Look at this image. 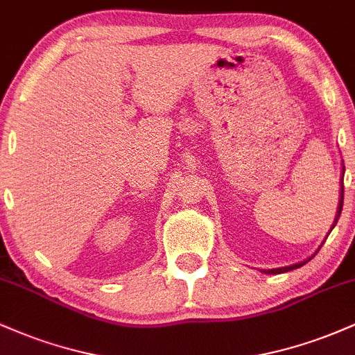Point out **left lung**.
Returning a JSON list of instances; mask_svg holds the SVG:
<instances>
[{
  "label": "left lung",
  "instance_id": "8db88e82",
  "mask_svg": "<svg viewBox=\"0 0 355 355\" xmlns=\"http://www.w3.org/2000/svg\"><path fill=\"white\" fill-rule=\"evenodd\" d=\"M342 205H344V165H342V178H340V193H339V205H337V214H336V218H334V223H332L331 230H329V234H331L334 227H336L337 220H339V217H340ZM322 243H324V242H322ZM320 247H322V245H320ZM320 247H319V248H320ZM319 248H317V250H315V254H317V252H319ZM315 254H313V255H315ZM313 255L309 257V259L302 260V262L292 263V266H287V267H277V268H263V270H260V272H263V274H272V275H275V274H284V272L294 270V268H299V267L305 266V263H307L309 260H312V257H313Z\"/></svg>",
  "mask_w": 355,
  "mask_h": 355
}]
</instances>
